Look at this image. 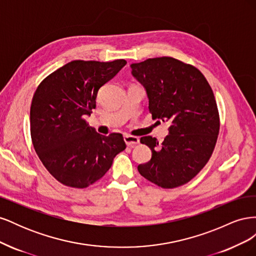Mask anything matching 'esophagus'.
I'll use <instances>...</instances> for the list:
<instances>
[{
    "label": "esophagus",
    "instance_id": "esophagus-1",
    "mask_svg": "<svg viewBox=\"0 0 256 256\" xmlns=\"http://www.w3.org/2000/svg\"><path fill=\"white\" fill-rule=\"evenodd\" d=\"M124 141H125V143L127 144V146L134 147V146H136V144L140 143V138H138V136L126 134V136H124Z\"/></svg>",
    "mask_w": 256,
    "mask_h": 256
}]
</instances>
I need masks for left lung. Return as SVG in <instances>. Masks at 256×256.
<instances>
[{"label": "left lung", "mask_w": 256, "mask_h": 256, "mask_svg": "<svg viewBox=\"0 0 256 256\" xmlns=\"http://www.w3.org/2000/svg\"><path fill=\"white\" fill-rule=\"evenodd\" d=\"M130 67L146 92L152 118L171 122L162 143L150 136L141 138L152 159L138 166V173L168 189L190 182L210 158L219 134L210 85L198 68L173 58H148Z\"/></svg>", "instance_id": "1"}]
</instances>
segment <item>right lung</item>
<instances>
[{"label": "right lung", "instance_id": "add662e5", "mask_svg": "<svg viewBox=\"0 0 256 256\" xmlns=\"http://www.w3.org/2000/svg\"><path fill=\"white\" fill-rule=\"evenodd\" d=\"M126 64L72 60L38 85L30 112L32 142L48 172L68 187L94 184L126 148L120 134H99L84 120L96 108L100 88Z\"/></svg>", "mask_w": 256, "mask_h": 256}]
</instances>
